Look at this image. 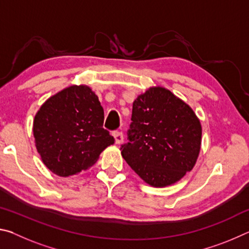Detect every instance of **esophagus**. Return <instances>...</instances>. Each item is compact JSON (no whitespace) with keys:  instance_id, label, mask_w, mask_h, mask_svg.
I'll list each match as a JSON object with an SVG mask.
<instances>
[{"instance_id":"obj_1","label":"esophagus","mask_w":249,"mask_h":249,"mask_svg":"<svg viewBox=\"0 0 249 249\" xmlns=\"http://www.w3.org/2000/svg\"><path fill=\"white\" fill-rule=\"evenodd\" d=\"M113 136H114V138H115V142L116 144H122V142H123V140H124V137H123V133L122 132H114L113 133Z\"/></svg>"}]
</instances>
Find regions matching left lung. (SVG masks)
<instances>
[{"label":"left lung","instance_id":"1","mask_svg":"<svg viewBox=\"0 0 249 249\" xmlns=\"http://www.w3.org/2000/svg\"><path fill=\"white\" fill-rule=\"evenodd\" d=\"M130 120L122 156L145 182L170 185L196 165L201 147L200 121L169 90L155 87L138 95Z\"/></svg>","mask_w":249,"mask_h":249}]
</instances>
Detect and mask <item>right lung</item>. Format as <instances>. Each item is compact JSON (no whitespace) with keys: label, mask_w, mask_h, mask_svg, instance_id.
I'll use <instances>...</instances> for the list:
<instances>
[{"label":"right lung","mask_w":249,"mask_h":249,"mask_svg":"<svg viewBox=\"0 0 249 249\" xmlns=\"http://www.w3.org/2000/svg\"><path fill=\"white\" fill-rule=\"evenodd\" d=\"M103 122V107L89 87L71 86L49 98L33 125L36 148L46 167L60 177L91 167L115 141Z\"/></svg>","instance_id":"add662e5"}]
</instances>
